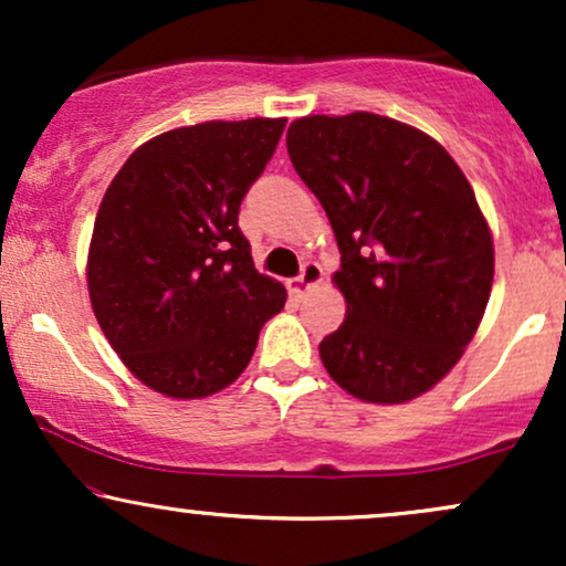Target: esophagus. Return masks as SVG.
I'll list each match as a JSON object with an SVG mask.
<instances>
[{
  "label": "esophagus",
  "instance_id": "esophagus-1",
  "mask_svg": "<svg viewBox=\"0 0 566 566\" xmlns=\"http://www.w3.org/2000/svg\"><path fill=\"white\" fill-rule=\"evenodd\" d=\"M324 279V274H322V265L319 263H314V261H308L303 265V271H301V276L297 279H290L287 282V292L292 297H303L305 292H308L311 287H316V284H319Z\"/></svg>",
  "mask_w": 566,
  "mask_h": 566
}]
</instances>
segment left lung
<instances>
[{"label": "left lung", "mask_w": 566, "mask_h": 566, "mask_svg": "<svg viewBox=\"0 0 566 566\" xmlns=\"http://www.w3.org/2000/svg\"><path fill=\"white\" fill-rule=\"evenodd\" d=\"M287 151L340 250L346 319L319 343L324 369L369 405L431 391L476 335L495 276L463 170L423 129L369 112L295 119Z\"/></svg>", "instance_id": "8db88e82"}]
</instances>
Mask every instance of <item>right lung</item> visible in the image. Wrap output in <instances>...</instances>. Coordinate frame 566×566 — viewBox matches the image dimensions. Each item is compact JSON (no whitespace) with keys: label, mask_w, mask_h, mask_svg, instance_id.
I'll return each mask as SVG.
<instances>
[{"label":"right lung","mask_w":566,"mask_h":566,"mask_svg":"<svg viewBox=\"0 0 566 566\" xmlns=\"http://www.w3.org/2000/svg\"><path fill=\"white\" fill-rule=\"evenodd\" d=\"M287 119L201 122L146 140L106 188L87 252L95 319L129 373L170 399L231 386L287 301L258 274L239 205Z\"/></svg>","instance_id":"add662e5"}]
</instances>
